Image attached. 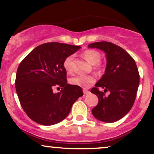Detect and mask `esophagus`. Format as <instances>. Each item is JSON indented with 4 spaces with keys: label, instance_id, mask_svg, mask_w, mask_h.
<instances>
[{
    "label": "esophagus",
    "instance_id": "esophagus-1",
    "mask_svg": "<svg viewBox=\"0 0 154 154\" xmlns=\"http://www.w3.org/2000/svg\"><path fill=\"white\" fill-rule=\"evenodd\" d=\"M83 93H84V94H89L90 93V91H88V90H85L84 89L83 90Z\"/></svg>",
    "mask_w": 154,
    "mask_h": 154
}]
</instances>
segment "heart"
<instances>
[{
    "label": "heart",
    "mask_w": 154,
    "mask_h": 154,
    "mask_svg": "<svg viewBox=\"0 0 154 154\" xmlns=\"http://www.w3.org/2000/svg\"><path fill=\"white\" fill-rule=\"evenodd\" d=\"M83 57L90 63V64L94 65V69H100V62L101 60V54L99 52L94 50H88L83 53ZM73 56H68L64 61V68L67 73H71L73 71ZM96 79L95 77L92 75H76L71 78L70 79V83L71 85L79 86L83 88H88L94 83Z\"/></svg>",
    "instance_id": "b5f03b06"
}]
</instances>
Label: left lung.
<instances>
[{
	"label": "left lung",
	"instance_id": "obj_1",
	"mask_svg": "<svg viewBox=\"0 0 154 154\" xmlns=\"http://www.w3.org/2000/svg\"><path fill=\"white\" fill-rule=\"evenodd\" d=\"M88 48H97L106 53L105 73L92 88L99 102L92 113L99 121L113 123L125 116L133 106L140 85V74L134 59L123 48L110 42L90 44ZM102 87L104 93L98 90ZM110 94L105 96L106 92Z\"/></svg>",
	"mask_w": 154,
	"mask_h": 154
}]
</instances>
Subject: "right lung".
Wrapping results in <instances>:
<instances>
[{
	"instance_id": "1",
	"label": "right lung",
	"mask_w": 154,
	"mask_h": 154,
	"mask_svg": "<svg viewBox=\"0 0 154 154\" xmlns=\"http://www.w3.org/2000/svg\"><path fill=\"white\" fill-rule=\"evenodd\" d=\"M81 47L47 43L34 48L19 65L15 88L27 116L35 123L52 125L67 117L73 103L83 96L82 88L67 83L64 61ZM54 87L61 90L54 94Z\"/></svg>"
}]
</instances>
